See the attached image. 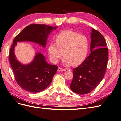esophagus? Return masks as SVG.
I'll use <instances>...</instances> for the list:
<instances>
[{
  "label": "esophagus",
  "mask_w": 121,
  "mask_h": 121,
  "mask_svg": "<svg viewBox=\"0 0 121 121\" xmlns=\"http://www.w3.org/2000/svg\"><path fill=\"white\" fill-rule=\"evenodd\" d=\"M57 71L58 72H61V71H65V69L63 68H60V67H58Z\"/></svg>",
  "instance_id": "esophagus-1"
}]
</instances>
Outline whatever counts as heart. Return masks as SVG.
Listing matches in <instances>:
<instances>
[{"mask_svg":"<svg viewBox=\"0 0 121 121\" xmlns=\"http://www.w3.org/2000/svg\"><path fill=\"white\" fill-rule=\"evenodd\" d=\"M89 40L85 35L72 30L61 32L56 37V43L51 42L48 52L51 60L56 63L64 55V63L66 65L81 64L88 53Z\"/></svg>","mask_w":121,"mask_h":121,"instance_id":"heart-1","label":"heart"}]
</instances>
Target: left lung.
Masks as SVG:
<instances>
[{"label": "left lung", "instance_id": "8db88e82", "mask_svg": "<svg viewBox=\"0 0 121 121\" xmlns=\"http://www.w3.org/2000/svg\"><path fill=\"white\" fill-rule=\"evenodd\" d=\"M91 53L81 65L73 69L71 89L79 94L88 93L103 79L107 67L108 50L107 43L99 32L92 29Z\"/></svg>", "mask_w": 121, "mask_h": 121}]
</instances>
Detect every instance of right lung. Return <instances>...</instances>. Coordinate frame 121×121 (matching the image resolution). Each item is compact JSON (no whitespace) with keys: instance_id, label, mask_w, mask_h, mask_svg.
<instances>
[{"instance_id":"add662e5","label":"right lung","mask_w":121,"mask_h":121,"mask_svg":"<svg viewBox=\"0 0 121 121\" xmlns=\"http://www.w3.org/2000/svg\"><path fill=\"white\" fill-rule=\"evenodd\" d=\"M56 28L43 24H31L14 38L9 50V62L17 83L25 90L36 93L45 89L52 82L58 67L47 63L45 57L40 53H37L31 64H21L14 56V47L17 42L24 41L35 42L44 47L48 34Z\"/></svg>"}]
</instances>
